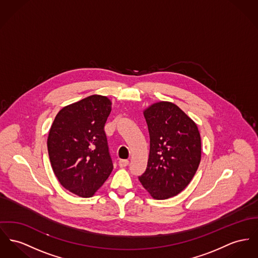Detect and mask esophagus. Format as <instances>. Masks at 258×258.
I'll use <instances>...</instances> for the list:
<instances>
[{"instance_id":"34e87169","label":"esophagus","mask_w":258,"mask_h":258,"mask_svg":"<svg viewBox=\"0 0 258 258\" xmlns=\"http://www.w3.org/2000/svg\"><path fill=\"white\" fill-rule=\"evenodd\" d=\"M128 164H129V161L126 160V159H122V160H119V162H118V165L121 168H124V167L128 166Z\"/></svg>"}]
</instances>
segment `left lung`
I'll return each instance as SVG.
<instances>
[{"instance_id": "1", "label": "left lung", "mask_w": 258, "mask_h": 258, "mask_svg": "<svg viewBox=\"0 0 258 258\" xmlns=\"http://www.w3.org/2000/svg\"><path fill=\"white\" fill-rule=\"evenodd\" d=\"M143 113L150 133V155L139 180L153 199L166 200L185 189L198 170L201 134L196 122L175 103L157 102Z\"/></svg>"}]
</instances>
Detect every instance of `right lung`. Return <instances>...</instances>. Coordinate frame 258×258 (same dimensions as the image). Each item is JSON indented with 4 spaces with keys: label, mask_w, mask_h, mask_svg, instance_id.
<instances>
[{
    "label": "right lung",
    "mask_w": 258,
    "mask_h": 258,
    "mask_svg": "<svg viewBox=\"0 0 258 258\" xmlns=\"http://www.w3.org/2000/svg\"><path fill=\"white\" fill-rule=\"evenodd\" d=\"M111 101L92 95L62 107L52 122L48 153L52 171L64 189L91 198L113 169L104 124Z\"/></svg>",
    "instance_id": "right-lung-1"
}]
</instances>
